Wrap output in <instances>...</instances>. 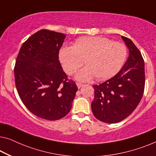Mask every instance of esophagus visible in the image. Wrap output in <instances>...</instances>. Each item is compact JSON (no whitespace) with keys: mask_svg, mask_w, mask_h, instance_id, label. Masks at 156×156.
<instances>
[{"mask_svg":"<svg viewBox=\"0 0 156 156\" xmlns=\"http://www.w3.org/2000/svg\"><path fill=\"white\" fill-rule=\"evenodd\" d=\"M76 85H77L78 88H80V87H82L83 84H82V83H76Z\"/></svg>","mask_w":156,"mask_h":156,"instance_id":"1","label":"esophagus"}]
</instances>
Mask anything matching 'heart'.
<instances>
[{"mask_svg": "<svg viewBox=\"0 0 156 156\" xmlns=\"http://www.w3.org/2000/svg\"><path fill=\"white\" fill-rule=\"evenodd\" d=\"M127 46L122 43L100 36L80 37L73 45H66L59 50V58L64 71L72 75L83 64L87 66L76 74L81 81L96 77L104 80L112 77L122 68L127 57Z\"/></svg>", "mask_w": 156, "mask_h": 156, "instance_id": "1", "label": "heart"}]
</instances>
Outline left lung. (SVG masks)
<instances>
[{
	"instance_id": "obj_1",
	"label": "left lung",
	"mask_w": 156,
	"mask_h": 156,
	"mask_svg": "<svg viewBox=\"0 0 156 156\" xmlns=\"http://www.w3.org/2000/svg\"><path fill=\"white\" fill-rule=\"evenodd\" d=\"M129 49V57L113 78L93 86L94 98L91 107L94 117L101 122L116 123L135 110L145 87L144 61L140 51L129 38L121 36Z\"/></svg>"
}]
</instances>
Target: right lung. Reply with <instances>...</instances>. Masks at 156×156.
<instances>
[{
  "mask_svg": "<svg viewBox=\"0 0 156 156\" xmlns=\"http://www.w3.org/2000/svg\"><path fill=\"white\" fill-rule=\"evenodd\" d=\"M65 37L47 29L37 31L23 43L14 68L21 100L32 113L45 120H57L68 114L78 90L59 61Z\"/></svg>",
  "mask_w": 156,
  "mask_h": 156,
  "instance_id": "1",
  "label": "right lung"
}]
</instances>
